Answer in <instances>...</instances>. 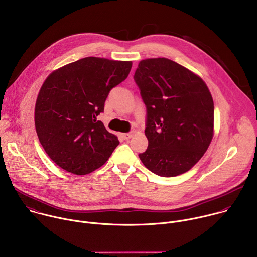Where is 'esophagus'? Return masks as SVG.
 Listing matches in <instances>:
<instances>
[{
  "mask_svg": "<svg viewBox=\"0 0 257 257\" xmlns=\"http://www.w3.org/2000/svg\"><path fill=\"white\" fill-rule=\"evenodd\" d=\"M122 136H123V138H124L125 140H128V139H130V138L132 137V134H131V133H123Z\"/></svg>",
  "mask_w": 257,
  "mask_h": 257,
  "instance_id": "esophagus-1",
  "label": "esophagus"
}]
</instances>
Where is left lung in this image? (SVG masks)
<instances>
[{"label":"left lung","mask_w":257,"mask_h":257,"mask_svg":"<svg viewBox=\"0 0 257 257\" xmlns=\"http://www.w3.org/2000/svg\"><path fill=\"white\" fill-rule=\"evenodd\" d=\"M134 80L146 106L144 132L149 140L139 159L161 177L189 171L213 136L214 106L205 82L166 58L140 61Z\"/></svg>","instance_id":"left-lung-1"}]
</instances>
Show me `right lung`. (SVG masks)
<instances>
[{"label":"right lung","instance_id":"right-lung-1","mask_svg":"<svg viewBox=\"0 0 257 257\" xmlns=\"http://www.w3.org/2000/svg\"><path fill=\"white\" fill-rule=\"evenodd\" d=\"M131 67V61L87 57L48 76L36 99L34 123L45 152L60 168L86 175L111 157L120 142L96 117Z\"/></svg>","mask_w":257,"mask_h":257}]
</instances>
